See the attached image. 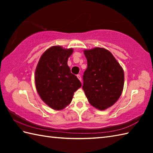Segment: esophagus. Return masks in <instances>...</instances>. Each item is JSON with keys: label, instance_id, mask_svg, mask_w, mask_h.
<instances>
[{"label": "esophagus", "instance_id": "obj_1", "mask_svg": "<svg viewBox=\"0 0 153 153\" xmlns=\"http://www.w3.org/2000/svg\"><path fill=\"white\" fill-rule=\"evenodd\" d=\"M77 78H78L79 79V80L80 81V82H82V77H81V76H80V75H77Z\"/></svg>", "mask_w": 153, "mask_h": 153}]
</instances>
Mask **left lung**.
<instances>
[{
	"instance_id": "8db88e82",
	"label": "left lung",
	"mask_w": 153,
	"mask_h": 153,
	"mask_svg": "<svg viewBox=\"0 0 153 153\" xmlns=\"http://www.w3.org/2000/svg\"><path fill=\"white\" fill-rule=\"evenodd\" d=\"M87 68L83 89L89 103L100 110L112 106L122 95L124 73L112 54L104 48L85 50Z\"/></svg>"
}]
</instances>
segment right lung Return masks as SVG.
<instances>
[{"label":"right lung","mask_w":153,"mask_h":153,"mask_svg":"<svg viewBox=\"0 0 153 153\" xmlns=\"http://www.w3.org/2000/svg\"><path fill=\"white\" fill-rule=\"evenodd\" d=\"M72 48L53 46L41 56L35 70V87L43 101L51 108L60 110L71 102L82 83L71 73L68 60Z\"/></svg>","instance_id":"obj_1"}]
</instances>
